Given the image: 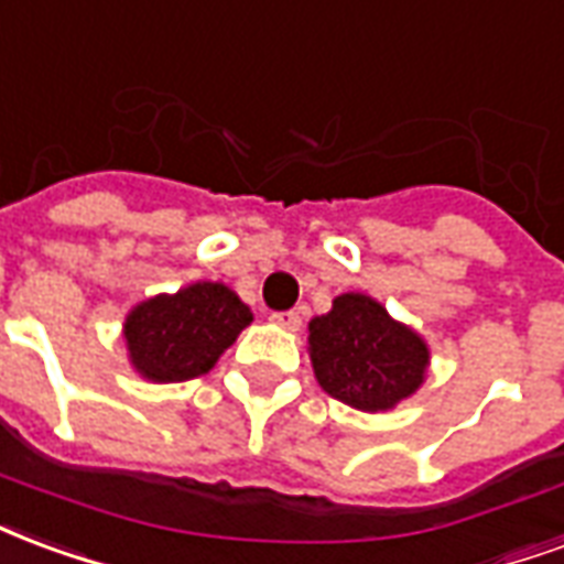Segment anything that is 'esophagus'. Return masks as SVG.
Returning a JSON list of instances; mask_svg holds the SVG:
<instances>
[{
    "mask_svg": "<svg viewBox=\"0 0 564 564\" xmlns=\"http://www.w3.org/2000/svg\"><path fill=\"white\" fill-rule=\"evenodd\" d=\"M271 323L278 325V328H286V332H299L302 328V316L295 314V311H274Z\"/></svg>",
    "mask_w": 564,
    "mask_h": 564,
    "instance_id": "34e87169",
    "label": "esophagus"
}]
</instances>
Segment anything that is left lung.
Returning a JSON list of instances; mask_svg holds the SVG:
<instances>
[{
	"label": "left lung",
	"instance_id": "left-lung-1",
	"mask_svg": "<svg viewBox=\"0 0 564 564\" xmlns=\"http://www.w3.org/2000/svg\"><path fill=\"white\" fill-rule=\"evenodd\" d=\"M307 349L325 394L361 412L394 410L424 382L431 349L377 299L344 293L307 325Z\"/></svg>",
	"mask_w": 564,
	"mask_h": 564
}]
</instances>
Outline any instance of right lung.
Segmentation results:
<instances>
[{"instance_id": "add662e5", "label": "right lung", "mask_w": 564, "mask_h": 564, "mask_svg": "<svg viewBox=\"0 0 564 564\" xmlns=\"http://www.w3.org/2000/svg\"><path fill=\"white\" fill-rule=\"evenodd\" d=\"M253 314L224 283L199 281L173 295H154L124 316L133 370L149 382H185L208 373Z\"/></svg>"}]
</instances>
